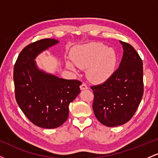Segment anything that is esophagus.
<instances>
[{
  "label": "esophagus",
  "mask_w": 158,
  "mask_h": 158,
  "mask_svg": "<svg viewBox=\"0 0 158 158\" xmlns=\"http://www.w3.org/2000/svg\"><path fill=\"white\" fill-rule=\"evenodd\" d=\"M88 85H87L86 84H85V83H82V84L81 85V86H80V89L81 90H87L88 89Z\"/></svg>",
  "instance_id": "obj_1"
}]
</instances>
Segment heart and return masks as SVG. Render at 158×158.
<instances>
[{
	"label": "heart",
	"mask_w": 158,
	"mask_h": 158,
	"mask_svg": "<svg viewBox=\"0 0 158 158\" xmlns=\"http://www.w3.org/2000/svg\"><path fill=\"white\" fill-rule=\"evenodd\" d=\"M72 60L78 68L86 69V76L94 83L108 80L115 71L117 56L113 48L97 42L77 47L72 52ZM67 68L75 71L71 61H67Z\"/></svg>",
	"instance_id": "1"
}]
</instances>
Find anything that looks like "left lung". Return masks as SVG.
Masks as SVG:
<instances>
[{"label": "left lung", "mask_w": 158, "mask_h": 158, "mask_svg": "<svg viewBox=\"0 0 158 158\" xmlns=\"http://www.w3.org/2000/svg\"><path fill=\"white\" fill-rule=\"evenodd\" d=\"M119 68L102 84L92 86L96 117L104 126L115 127L131 119L143 94V61L135 48L126 42Z\"/></svg>", "instance_id": "1"}]
</instances>
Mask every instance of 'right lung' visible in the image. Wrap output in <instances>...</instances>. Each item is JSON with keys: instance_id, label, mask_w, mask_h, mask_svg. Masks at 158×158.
<instances>
[{"instance_id": "right-lung-1", "label": "right lung", "mask_w": 158, "mask_h": 158, "mask_svg": "<svg viewBox=\"0 0 158 158\" xmlns=\"http://www.w3.org/2000/svg\"><path fill=\"white\" fill-rule=\"evenodd\" d=\"M59 41L41 39L27 45L14 66L15 99L25 116L35 126L56 128L68 119L69 105L80 93L81 82L68 80L39 68L35 59Z\"/></svg>"}]
</instances>
